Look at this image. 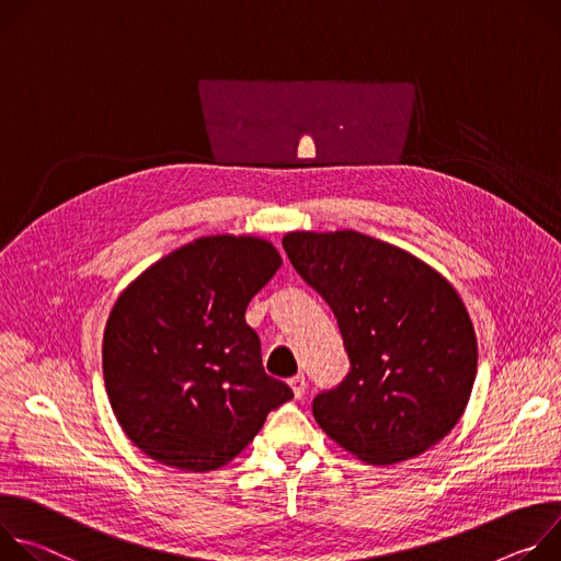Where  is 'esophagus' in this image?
<instances>
[{
    "mask_svg": "<svg viewBox=\"0 0 561 561\" xmlns=\"http://www.w3.org/2000/svg\"><path fill=\"white\" fill-rule=\"evenodd\" d=\"M289 388L294 390V397H296V399H302V397H305V390H307L305 377H302V375L291 377V379H289Z\"/></svg>",
    "mask_w": 561,
    "mask_h": 561,
    "instance_id": "esophagus-1",
    "label": "esophagus"
}]
</instances>
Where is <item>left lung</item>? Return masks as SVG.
<instances>
[{
  "label": "left lung",
  "instance_id": "left-lung-1",
  "mask_svg": "<svg viewBox=\"0 0 561 561\" xmlns=\"http://www.w3.org/2000/svg\"><path fill=\"white\" fill-rule=\"evenodd\" d=\"M283 247L339 321L345 381L314 399L330 439L390 466L437 446L477 377V336L457 289L405 249L352 229L289 231Z\"/></svg>",
  "mask_w": 561,
  "mask_h": 561
}]
</instances>
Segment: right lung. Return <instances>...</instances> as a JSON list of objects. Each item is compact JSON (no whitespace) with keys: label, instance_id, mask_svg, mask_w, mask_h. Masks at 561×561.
Returning <instances> with one entry per match:
<instances>
[{"label":"right lung","instance_id":"right-lung-1","mask_svg":"<svg viewBox=\"0 0 561 561\" xmlns=\"http://www.w3.org/2000/svg\"><path fill=\"white\" fill-rule=\"evenodd\" d=\"M283 265L259 236L196 238L147 267L108 314L102 371L113 414L145 455L209 472L294 399L263 369L244 309Z\"/></svg>","mask_w":561,"mask_h":561}]
</instances>
